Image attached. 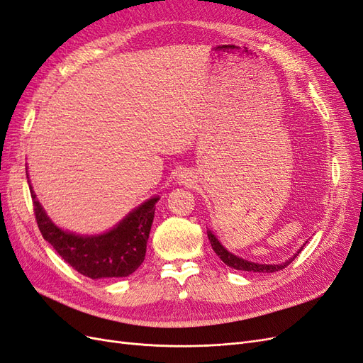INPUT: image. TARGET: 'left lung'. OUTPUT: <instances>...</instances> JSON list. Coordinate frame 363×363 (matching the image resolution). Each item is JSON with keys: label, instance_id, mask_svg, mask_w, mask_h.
Listing matches in <instances>:
<instances>
[{"label": "left lung", "instance_id": "8db88e82", "mask_svg": "<svg viewBox=\"0 0 363 363\" xmlns=\"http://www.w3.org/2000/svg\"><path fill=\"white\" fill-rule=\"evenodd\" d=\"M207 238H208V240H211V244H212V248H213V251L216 252V256L221 259L227 267H230V268H235V269H239V271H248V272H276V271H280V269H283L284 267H288L289 263L298 256V252H301V250H303V247L296 251V255H294V257H291L289 260H286V262H283V263H279V265H267V263H255V262H248V260H245V259H242V257H238V256H235L233 252H230V251H227V248L225 247H223V244L219 242V240L216 239V236L211 232V230H207Z\"/></svg>", "mask_w": 363, "mask_h": 363}]
</instances>
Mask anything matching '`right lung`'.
<instances>
[{
  "mask_svg": "<svg viewBox=\"0 0 363 363\" xmlns=\"http://www.w3.org/2000/svg\"><path fill=\"white\" fill-rule=\"evenodd\" d=\"M28 179V175H27ZM33 211L43 239L48 240L59 256L89 279L127 277L145 259L147 240L155 218L157 196L142 203L116 227L96 236H82L54 225L31 189Z\"/></svg>",
  "mask_w": 363,
  "mask_h": 363,
  "instance_id": "add662e5",
  "label": "right lung"
}]
</instances>
